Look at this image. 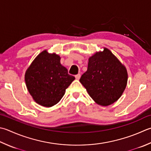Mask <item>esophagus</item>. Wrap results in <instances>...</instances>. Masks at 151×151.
Instances as JSON below:
<instances>
[{
    "label": "esophagus",
    "mask_w": 151,
    "mask_h": 151,
    "mask_svg": "<svg viewBox=\"0 0 151 151\" xmlns=\"http://www.w3.org/2000/svg\"><path fill=\"white\" fill-rule=\"evenodd\" d=\"M80 77H81V74L80 73H78V74H77L75 76V78L76 79H78V80H79V79H80Z\"/></svg>",
    "instance_id": "1"
}]
</instances>
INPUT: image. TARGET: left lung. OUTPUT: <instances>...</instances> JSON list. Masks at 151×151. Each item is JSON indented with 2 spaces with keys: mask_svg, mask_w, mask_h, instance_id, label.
I'll use <instances>...</instances> for the list:
<instances>
[{
  "mask_svg": "<svg viewBox=\"0 0 151 151\" xmlns=\"http://www.w3.org/2000/svg\"><path fill=\"white\" fill-rule=\"evenodd\" d=\"M79 81L96 103L108 106L120 97L127 81V70L106 48L89 58Z\"/></svg>",
  "mask_w": 151,
  "mask_h": 151,
  "instance_id": "1",
  "label": "left lung"
}]
</instances>
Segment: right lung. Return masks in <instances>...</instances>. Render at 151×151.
Masks as SVG:
<instances>
[{
  "mask_svg": "<svg viewBox=\"0 0 151 151\" xmlns=\"http://www.w3.org/2000/svg\"><path fill=\"white\" fill-rule=\"evenodd\" d=\"M74 79L61 65L60 56L47 50L37 56L25 75L28 91L37 103L45 107L57 104Z\"/></svg>",
  "mask_w": 151,
  "mask_h": 151,
  "instance_id": "1",
  "label": "right lung"
}]
</instances>
